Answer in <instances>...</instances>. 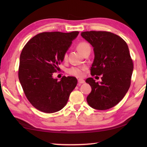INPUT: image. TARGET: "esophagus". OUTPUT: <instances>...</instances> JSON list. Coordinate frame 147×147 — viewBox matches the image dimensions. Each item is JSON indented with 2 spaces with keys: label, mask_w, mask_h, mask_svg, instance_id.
Segmentation results:
<instances>
[{
  "label": "esophagus",
  "mask_w": 147,
  "mask_h": 147,
  "mask_svg": "<svg viewBox=\"0 0 147 147\" xmlns=\"http://www.w3.org/2000/svg\"><path fill=\"white\" fill-rule=\"evenodd\" d=\"M78 82L79 85H80V84H83V83L85 82V80H84L83 79H82V78H80V79L78 80Z\"/></svg>",
  "instance_id": "obj_1"
}]
</instances>
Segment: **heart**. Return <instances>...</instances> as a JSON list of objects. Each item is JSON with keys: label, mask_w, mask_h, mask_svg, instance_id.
<instances>
[{"label": "heart", "mask_w": 147, "mask_h": 147, "mask_svg": "<svg viewBox=\"0 0 147 147\" xmlns=\"http://www.w3.org/2000/svg\"><path fill=\"white\" fill-rule=\"evenodd\" d=\"M77 49L82 53V54H83L87 50L90 49V46L88 44V43L86 42H81L80 43H78L77 45ZM67 59V54L66 53H65L63 55V60L65 61ZM87 66L86 65H82V66H78V67H76V66H73L70 67L69 69L67 70V73L70 74L71 76H75L77 78H82L83 77L84 75H85V72L86 71Z\"/></svg>", "instance_id": "heart-1"}]
</instances>
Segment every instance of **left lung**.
<instances>
[{
  "mask_svg": "<svg viewBox=\"0 0 147 147\" xmlns=\"http://www.w3.org/2000/svg\"><path fill=\"white\" fill-rule=\"evenodd\" d=\"M81 35L94 51L91 75H102L100 83L92 78L86 80L92 87L87 102L93 109L107 110L124 98L131 85L133 62L128 46L121 37L111 32L90 31Z\"/></svg>",
  "mask_w": 147,
  "mask_h": 147,
  "instance_id": "8db88e82",
  "label": "left lung"
}]
</instances>
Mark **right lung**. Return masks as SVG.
<instances>
[{
	"label": "right lung",
	"mask_w": 147,
	"mask_h": 147,
	"mask_svg": "<svg viewBox=\"0 0 147 147\" xmlns=\"http://www.w3.org/2000/svg\"><path fill=\"white\" fill-rule=\"evenodd\" d=\"M79 32H43L31 38L20 55L18 78L24 95L34 107L54 113L66 105L77 85L75 77L54 79L63 55Z\"/></svg>",
	"instance_id": "1"
}]
</instances>
